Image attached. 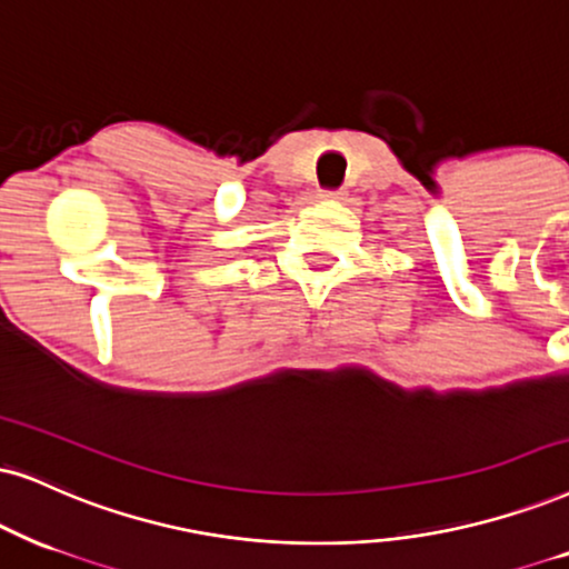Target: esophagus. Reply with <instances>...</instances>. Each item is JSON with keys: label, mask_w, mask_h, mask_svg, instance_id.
I'll return each mask as SVG.
<instances>
[{"label": "esophagus", "mask_w": 569, "mask_h": 569, "mask_svg": "<svg viewBox=\"0 0 569 569\" xmlns=\"http://www.w3.org/2000/svg\"><path fill=\"white\" fill-rule=\"evenodd\" d=\"M320 197L326 199V201H333V199H338V191H322Z\"/></svg>", "instance_id": "obj_1"}]
</instances>
